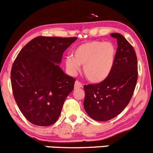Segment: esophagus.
Wrapping results in <instances>:
<instances>
[{
    "label": "esophagus",
    "instance_id": "esophagus-1",
    "mask_svg": "<svg viewBox=\"0 0 153 153\" xmlns=\"http://www.w3.org/2000/svg\"><path fill=\"white\" fill-rule=\"evenodd\" d=\"M83 87V84L79 82V81L76 80L75 82V84H74V88L78 89V88H82Z\"/></svg>",
    "mask_w": 153,
    "mask_h": 153
}]
</instances>
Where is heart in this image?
<instances>
[{"mask_svg":"<svg viewBox=\"0 0 153 153\" xmlns=\"http://www.w3.org/2000/svg\"><path fill=\"white\" fill-rule=\"evenodd\" d=\"M115 48L109 42L89 41L78 46L73 56H67L65 64L70 74H75L83 66L87 79L93 83L103 80L109 75L113 61Z\"/></svg>","mask_w":153,"mask_h":153,"instance_id":"heart-1","label":"heart"}]
</instances>
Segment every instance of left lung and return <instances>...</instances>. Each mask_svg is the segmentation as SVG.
I'll return each mask as SVG.
<instances>
[{
    "instance_id": "obj_1",
    "label": "left lung",
    "mask_w": 153,
    "mask_h": 153,
    "mask_svg": "<svg viewBox=\"0 0 153 153\" xmlns=\"http://www.w3.org/2000/svg\"><path fill=\"white\" fill-rule=\"evenodd\" d=\"M117 40L113 67L106 79L97 84L84 85L83 106L89 117L97 121H108L126 107L138 79L136 52L123 35L111 33Z\"/></svg>"
}]
</instances>
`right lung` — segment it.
Listing matches in <instances>:
<instances>
[{"label": "right lung", "mask_w": 153, "mask_h": 153, "mask_svg": "<svg viewBox=\"0 0 153 153\" xmlns=\"http://www.w3.org/2000/svg\"><path fill=\"white\" fill-rule=\"evenodd\" d=\"M77 37L36 36L23 47L12 65L14 100L27 120L39 126L55 123L76 79L60 64Z\"/></svg>", "instance_id": "right-lung-1"}]
</instances>
